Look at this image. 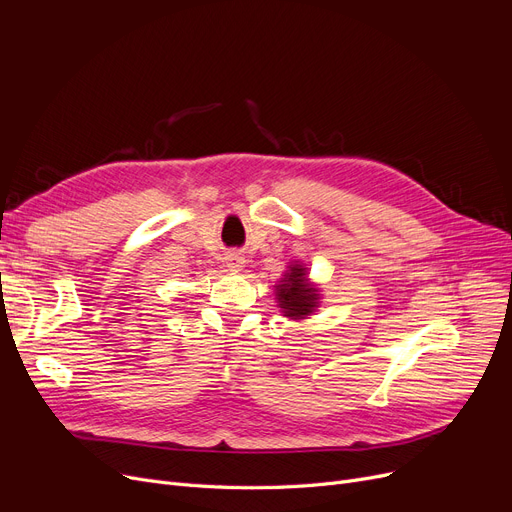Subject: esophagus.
I'll list each match as a JSON object with an SVG mask.
<instances>
[{"label":"esophagus","instance_id":"34e87169","mask_svg":"<svg viewBox=\"0 0 512 512\" xmlns=\"http://www.w3.org/2000/svg\"><path fill=\"white\" fill-rule=\"evenodd\" d=\"M226 263H228L230 270H240V267L245 265V257H242L240 253H228Z\"/></svg>","mask_w":512,"mask_h":512}]
</instances>
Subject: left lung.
Masks as SVG:
<instances>
[{"mask_svg": "<svg viewBox=\"0 0 512 512\" xmlns=\"http://www.w3.org/2000/svg\"><path fill=\"white\" fill-rule=\"evenodd\" d=\"M276 299L282 313L290 319H305L319 307V290L309 282L305 265L292 263L288 267L276 286Z\"/></svg>", "mask_w": 512, "mask_h": 512, "instance_id": "left-lung-1", "label": "left lung"}]
</instances>
